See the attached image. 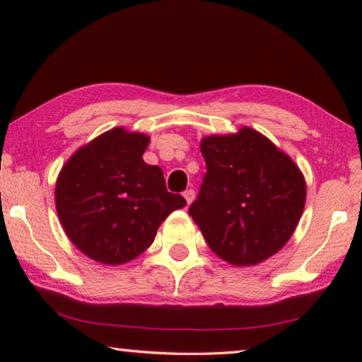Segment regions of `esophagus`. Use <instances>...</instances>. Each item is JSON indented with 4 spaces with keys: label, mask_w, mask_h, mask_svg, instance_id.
I'll use <instances>...</instances> for the list:
<instances>
[{
    "label": "esophagus",
    "mask_w": 362,
    "mask_h": 362,
    "mask_svg": "<svg viewBox=\"0 0 362 362\" xmlns=\"http://www.w3.org/2000/svg\"><path fill=\"white\" fill-rule=\"evenodd\" d=\"M182 196H185V199L187 202V206L191 204L192 201H194V189H186L185 192H182Z\"/></svg>",
    "instance_id": "34e87169"
}]
</instances>
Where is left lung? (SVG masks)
<instances>
[{
    "mask_svg": "<svg viewBox=\"0 0 362 362\" xmlns=\"http://www.w3.org/2000/svg\"><path fill=\"white\" fill-rule=\"evenodd\" d=\"M207 173L189 216L216 255L260 264L293 234L306 199L300 168L252 128L202 138Z\"/></svg>",
    "mask_w": 362,
    "mask_h": 362,
    "instance_id": "8db88e82",
    "label": "left lung"
}]
</instances>
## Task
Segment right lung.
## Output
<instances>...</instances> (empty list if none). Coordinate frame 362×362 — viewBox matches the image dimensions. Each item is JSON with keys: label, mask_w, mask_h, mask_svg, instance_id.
<instances>
[{"label": "right lung", "mask_w": 362, "mask_h": 362, "mask_svg": "<svg viewBox=\"0 0 362 362\" xmlns=\"http://www.w3.org/2000/svg\"><path fill=\"white\" fill-rule=\"evenodd\" d=\"M150 136L118 127L78 148L59 173L56 209L82 254L127 264L155 240L158 227L186 206L168 192L160 166L143 161Z\"/></svg>", "instance_id": "add662e5"}]
</instances>
